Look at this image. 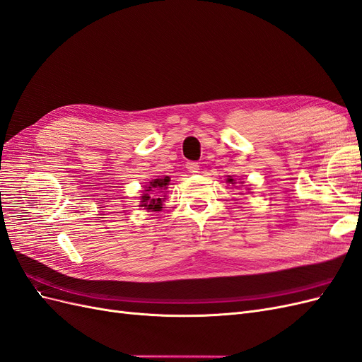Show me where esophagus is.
<instances>
[{
	"mask_svg": "<svg viewBox=\"0 0 362 362\" xmlns=\"http://www.w3.org/2000/svg\"><path fill=\"white\" fill-rule=\"evenodd\" d=\"M185 168H187L189 172L196 173V172H198V169H199V164L196 163V161H187V164H185Z\"/></svg>",
	"mask_w": 362,
	"mask_h": 362,
	"instance_id": "34e87169",
	"label": "esophagus"
}]
</instances>
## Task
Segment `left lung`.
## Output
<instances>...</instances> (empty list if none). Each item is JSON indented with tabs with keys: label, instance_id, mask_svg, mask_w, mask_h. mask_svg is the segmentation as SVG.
I'll use <instances>...</instances> for the list:
<instances>
[{
	"label": "left lung",
	"instance_id": "1",
	"mask_svg": "<svg viewBox=\"0 0 362 362\" xmlns=\"http://www.w3.org/2000/svg\"><path fill=\"white\" fill-rule=\"evenodd\" d=\"M228 181H229V182H233V178H228Z\"/></svg>",
	"mask_w": 362,
	"mask_h": 362
}]
</instances>
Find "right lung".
<instances>
[{"label": "right lung", "mask_w": 362, "mask_h": 362, "mask_svg": "<svg viewBox=\"0 0 362 362\" xmlns=\"http://www.w3.org/2000/svg\"><path fill=\"white\" fill-rule=\"evenodd\" d=\"M169 177H164V178H158L151 181V185L145 190V192H151L152 189H161V187H166L169 184ZM154 192V190H152ZM164 199V198H163ZM140 206H146V210H152V211H160L161 208V198H151L149 193L141 196V205Z\"/></svg>", "instance_id": "1"}]
</instances>
